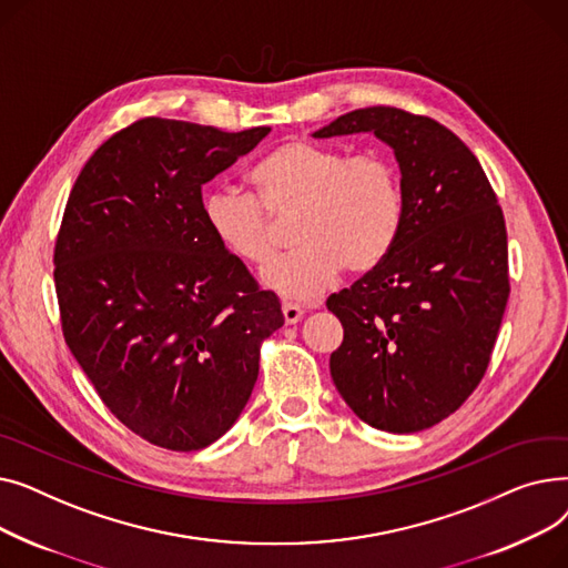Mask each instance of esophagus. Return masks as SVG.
<instances>
[{
	"label": "esophagus",
	"instance_id": "esophagus-1",
	"mask_svg": "<svg viewBox=\"0 0 568 568\" xmlns=\"http://www.w3.org/2000/svg\"><path fill=\"white\" fill-rule=\"evenodd\" d=\"M283 317H285L287 324H296V322H300V320L304 317V308L296 306V304L285 302V304H283Z\"/></svg>",
	"mask_w": 568,
	"mask_h": 568
}]
</instances>
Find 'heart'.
Masks as SVG:
<instances>
[{
  "instance_id": "b5f03b06",
  "label": "heart",
  "mask_w": 568,
  "mask_h": 568,
  "mask_svg": "<svg viewBox=\"0 0 568 568\" xmlns=\"http://www.w3.org/2000/svg\"><path fill=\"white\" fill-rule=\"evenodd\" d=\"M255 195L216 189L202 214L232 257L262 266L278 248L274 219L294 216L300 248L262 272V283L285 300L313 302L343 268L362 276L377 268L398 242L405 191L398 165L379 152L349 156L345 149L294 138L251 170Z\"/></svg>"
}]
</instances>
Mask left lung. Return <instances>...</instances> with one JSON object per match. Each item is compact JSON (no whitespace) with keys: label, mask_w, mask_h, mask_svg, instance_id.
<instances>
[{"label":"left lung","mask_w":568,"mask_h":568,"mask_svg":"<svg viewBox=\"0 0 568 568\" xmlns=\"http://www.w3.org/2000/svg\"><path fill=\"white\" fill-rule=\"evenodd\" d=\"M371 131L403 174L394 251L326 300L343 324L329 368L343 400L386 433H419L454 414L484 379L509 302L506 225L469 146L424 114L352 110L315 138Z\"/></svg>","instance_id":"obj_1"}]
</instances>
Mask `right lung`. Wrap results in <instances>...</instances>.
<instances>
[{
    "label": "right lung",
    "mask_w": 568,
    "mask_h": 568,
    "mask_svg": "<svg viewBox=\"0 0 568 568\" xmlns=\"http://www.w3.org/2000/svg\"><path fill=\"white\" fill-rule=\"evenodd\" d=\"M268 126L225 133L144 116L78 174L54 242L62 332L103 405L170 452H197L246 407L281 302L209 232L202 184Z\"/></svg>",
    "instance_id": "1"
}]
</instances>
